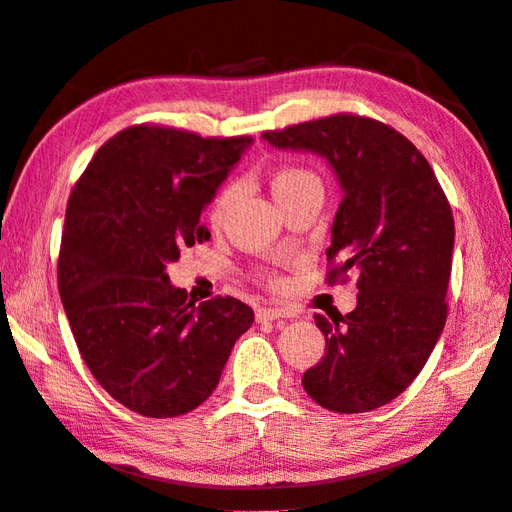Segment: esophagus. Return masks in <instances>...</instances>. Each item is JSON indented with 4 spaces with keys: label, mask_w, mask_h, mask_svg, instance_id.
<instances>
[{
    "label": "esophagus",
    "mask_w": 512,
    "mask_h": 512,
    "mask_svg": "<svg viewBox=\"0 0 512 512\" xmlns=\"http://www.w3.org/2000/svg\"><path fill=\"white\" fill-rule=\"evenodd\" d=\"M280 318H288L286 311L271 309V306H262V309H257V322H273Z\"/></svg>",
    "instance_id": "1"
}]
</instances>
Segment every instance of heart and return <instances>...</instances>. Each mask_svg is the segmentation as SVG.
I'll return each instance as SVG.
<instances>
[{"label": "heart", "instance_id": "obj_1", "mask_svg": "<svg viewBox=\"0 0 512 512\" xmlns=\"http://www.w3.org/2000/svg\"><path fill=\"white\" fill-rule=\"evenodd\" d=\"M309 176H311V174L304 172V170H295V167H286V170H280V172H277V174L273 176L271 190H273V194H275V192H280V190H284V188H291V185H295L297 181L309 179ZM230 199H232L230 190L221 194V197L217 199L215 208H212V221H215V224H219V221L224 219V215H226L228 208H230Z\"/></svg>", "mask_w": 512, "mask_h": 512}]
</instances>
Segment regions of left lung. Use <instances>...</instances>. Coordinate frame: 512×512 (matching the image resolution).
<instances>
[{
    "label": "left lung",
    "mask_w": 512,
    "mask_h": 512,
    "mask_svg": "<svg viewBox=\"0 0 512 512\" xmlns=\"http://www.w3.org/2000/svg\"><path fill=\"white\" fill-rule=\"evenodd\" d=\"M275 150L322 156L342 203L327 257L329 280L358 273V304L329 322L315 315L327 351L302 376L331 412H369L403 394L445 327L454 219L430 163L396 129L338 114L262 134Z\"/></svg>",
    "instance_id": "8db88e82"
}]
</instances>
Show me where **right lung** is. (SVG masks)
Masks as SVG:
<instances>
[{
	"label": "right lung",
	"instance_id": "add662e5",
	"mask_svg": "<svg viewBox=\"0 0 512 512\" xmlns=\"http://www.w3.org/2000/svg\"><path fill=\"white\" fill-rule=\"evenodd\" d=\"M250 145V136L129 127L71 192L60 297L89 371L132 412L172 418L208 401L255 320L235 297L197 306L165 273L181 248L210 237L201 212Z\"/></svg>",
	"mask_w": 512,
	"mask_h": 512
}]
</instances>
